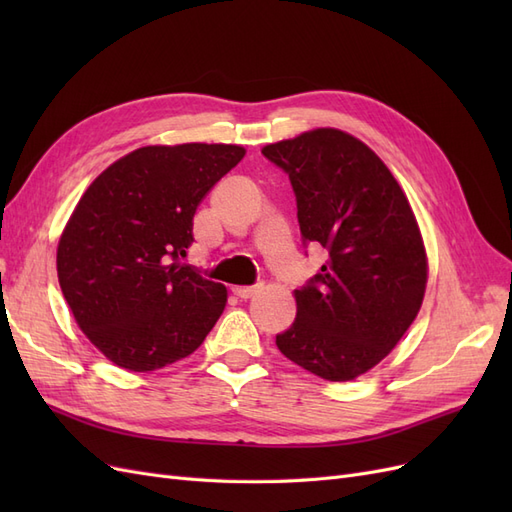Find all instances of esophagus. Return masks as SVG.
I'll return each instance as SVG.
<instances>
[{"mask_svg":"<svg viewBox=\"0 0 512 512\" xmlns=\"http://www.w3.org/2000/svg\"><path fill=\"white\" fill-rule=\"evenodd\" d=\"M258 292H260V286H235L232 288V294H237L239 299H252Z\"/></svg>","mask_w":512,"mask_h":512,"instance_id":"1","label":"esophagus"}]
</instances>
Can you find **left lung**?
I'll return each instance as SVG.
<instances>
[{
    "instance_id": "left-lung-1",
    "label": "left lung",
    "mask_w": 512,
    "mask_h": 512,
    "mask_svg": "<svg viewBox=\"0 0 512 512\" xmlns=\"http://www.w3.org/2000/svg\"><path fill=\"white\" fill-rule=\"evenodd\" d=\"M262 156L290 177L301 237L329 252L314 280L294 290L297 318L275 344L318 378H359L423 305L427 252L408 196L376 151L337 128L271 143Z\"/></svg>"
}]
</instances>
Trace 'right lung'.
Returning <instances> with one entry per match:
<instances>
[{
	"instance_id": "add662e5",
	"label": "right lung",
	"mask_w": 512,
	"mask_h": 512,
	"mask_svg": "<svg viewBox=\"0 0 512 512\" xmlns=\"http://www.w3.org/2000/svg\"><path fill=\"white\" fill-rule=\"evenodd\" d=\"M245 156L241 145H147L89 183L57 245L70 312L108 361L156 371L190 356L228 290L183 267L198 205Z\"/></svg>"
}]
</instances>
